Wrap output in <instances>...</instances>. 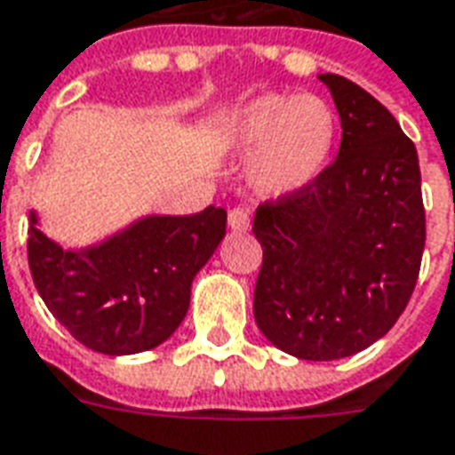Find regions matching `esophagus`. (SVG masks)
Wrapping results in <instances>:
<instances>
[{"label":"esophagus","mask_w":455,"mask_h":455,"mask_svg":"<svg viewBox=\"0 0 455 455\" xmlns=\"http://www.w3.org/2000/svg\"><path fill=\"white\" fill-rule=\"evenodd\" d=\"M228 228L231 231H248L251 228V214H248V210L236 207V210L228 212Z\"/></svg>","instance_id":"esophagus-1"}]
</instances>
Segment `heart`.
<instances>
[{
  "mask_svg": "<svg viewBox=\"0 0 455 455\" xmlns=\"http://www.w3.org/2000/svg\"><path fill=\"white\" fill-rule=\"evenodd\" d=\"M221 140L251 156L248 180L265 197H289L323 176L338 140V116L318 96L262 93L221 120Z\"/></svg>",
  "mask_w": 455,
  "mask_h": 455,
  "instance_id": "obj_1",
  "label": "heart"
}]
</instances>
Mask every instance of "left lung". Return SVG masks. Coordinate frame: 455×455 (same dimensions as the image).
<instances>
[{"instance_id": "8db88e82", "label": "left lung", "mask_w": 455, "mask_h": 455, "mask_svg": "<svg viewBox=\"0 0 455 455\" xmlns=\"http://www.w3.org/2000/svg\"><path fill=\"white\" fill-rule=\"evenodd\" d=\"M342 124L338 159L306 190L265 202L253 313L262 335L296 359L362 352L405 311L425 251L415 144L362 86L318 74Z\"/></svg>"}]
</instances>
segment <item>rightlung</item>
<instances>
[{
	"instance_id": "add662e5",
	"label": "right lung",
	"mask_w": 455,
	"mask_h": 455,
	"mask_svg": "<svg viewBox=\"0 0 455 455\" xmlns=\"http://www.w3.org/2000/svg\"><path fill=\"white\" fill-rule=\"evenodd\" d=\"M28 265L43 301L82 345L110 356L159 347L183 323L195 275L227 236V212L149 214L100 243L62 248L30 210Z\"/></svg>"
}]
</instances>
